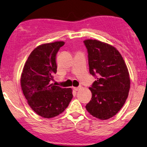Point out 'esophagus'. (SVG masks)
<instances>
[{
    "label": "esophagus",
    "mask_w": 147,
    "mask_h": 147,
    "mask_svg": "<svg viewBox=\"0 0 147 147\" xmlns=\"http://www.w3.org/2000/svg\"><path fill=\"white\" fill-rule=\"evenodd\" d=\"M73 88H74V90L78 91L79 89V88H80V87H73Z\"/></svg>",
    "instance_id": "34e87169"
}]
</instances>
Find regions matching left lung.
I'll return each mask as SVG.
<instances>
[{
    "mask_svg": "<svg viewBox=\"0 0 147 147\" xmlns=\"http://www.w3.org/2000/svg\"><path fill=\"white\" fill-rule=\"evenodd\" d=\"M88 66L96 80L89 88L91 100L86 105L93 117L107 120L121 110L128 98L130 79L122 55L112 45L96 40H86Z\"/></svg>",
    "mask_w": 147,
    "mask_h": 147,
    "instance_id": "obj_1",
    "label": "left lung"
}]
</instances>
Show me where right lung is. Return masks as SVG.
<instances>
[{
    "label": "right lung",
    "instance_id": "add662e5",
    "mask_svg": "<svg viewBox=\"0 0 147 147\" xmlns=\"http://www.w3.org/2000/svg\"><path fill=\"white\" fill-rule=\"evenodd\" d=\"M64 45V42H55L35 48L21 74V88L28 105L38 115L47 119L62 113L73 98L71 88L51 83L57 69L56 55Z\"/></svg>",
    "mask_w": 147,
    "mask_h": 147
}]
</instances>
